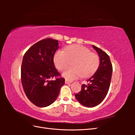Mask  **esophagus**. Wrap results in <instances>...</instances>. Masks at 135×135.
<instances>
[{
  "label": "esophagus",
  "mask_w": 135,
  "mask_h": 135,
  "mask_svg": "<svg viewBox=\"0 0 135 135\" xmlns=\"http://www.w3.org/2000/svg\"><path fill=\"white\" fill-rule=\"evenodd\" d=\"M65 84H69V83H71V81H69L67 80H65Z\"/></svg>",
  "instance_id": "1"
}]
</instances>
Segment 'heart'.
I'll use <instances>...</instances> for the list:
<instances>
[{
  "instance_id": "1",
  "label": "heart",
  "mask_w": 135,
  "mask_h": 135,
  "mask_svg": "<svg viewBox=\"0 0 135 135\" xmlns=\"http://www.w3.org/2000/svg\"><path fill=\"white\" fill-rule=\"evenodd\" d=\"M56 68L60 71L66 68L72 61L73 67L66 69L62 76L68 80L78 79L81 75L86 76L95 72L99 65L98 56L91 52L87 48L74 45L65 48L64 51H57L54 58Z\"/></svg>"
}]
</instances>
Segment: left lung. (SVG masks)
Returning <instances> with one entry per match:
<instances>
[{"label": "left lung", "instance_id": "left-lung-1", "mask_svg": "<svg viewBox=\"0 0 135 135\" xmlns=\"http://www.w3.org/2000/svg\"><path fill=\"white\" fill-rule=\"evenodd\" d=\"M92 47L99 55V66L88 79L87 81L90 83L81 85V91L75 95L80 104L88 108L96 107L104 100L109 91L113 71L109 56L100 48Z\"/></svg>", "mask_w": 135, "mask_h": 135}]
</instances>
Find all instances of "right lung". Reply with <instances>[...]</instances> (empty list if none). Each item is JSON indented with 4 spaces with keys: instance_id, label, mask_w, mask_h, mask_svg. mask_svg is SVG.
Here are the masks:
<instances>
[{
    "instance_id": "right-lung-1",
    "label": "right lung",
    "mask_w": 135,
    "mask_h": 135,
    "mask_svg": "<svg viewBox=\"0 0 135 135\" xmlns=\"http://www.w3.org/2000/svg\"><path fill=\"white\" fill-rule=\"evenodd\" d=\"M57 40L47 38L31 46L23 56L21 69V82L27 97L38 107L54 103L65 79L49 80L60 74L55 68L54 57L59 48Z\"/></svg>"
}]
</instances>
